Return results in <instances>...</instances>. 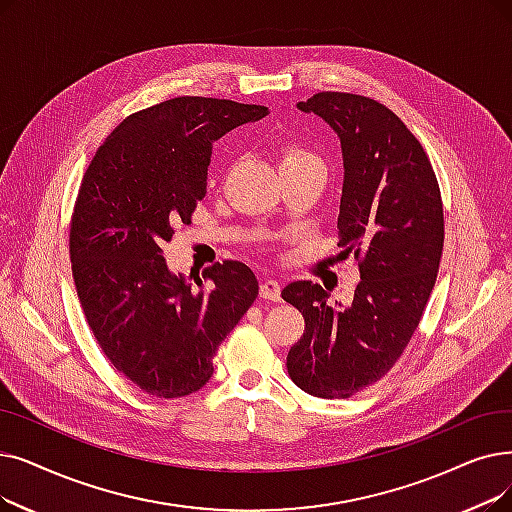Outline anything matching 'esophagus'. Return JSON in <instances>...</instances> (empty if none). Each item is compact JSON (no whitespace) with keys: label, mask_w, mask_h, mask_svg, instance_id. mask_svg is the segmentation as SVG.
<instances>
[{"label":"esophagus","mask_w":512,"mask_h":512,"mask_svg":"<svg viewBox=\"0 0 512 512\" xmlns=\"http://www.w3.org/2000/svg\"><path fill=\"white\" fill-rule=\"evenodd\" d=\"M280 282L278 280H274V278H268V280H263L261 282V286H259V293H261V297L263 299H268V301H280Z\"/></svg>","instance_id":"1"}]
</instances>
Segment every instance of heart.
Instances as JSON below:
<instances>
[{
    "label": "heart",
    "instance_id": "heart-1",
    "mask_svg": "<svg viewBox=\"0 0 512 512\" xmlns=\"http://www.w3.org/2000/svg\"><path fill=\"white\" fill-rule=\"evenodd\" d=\"M305 165H322L318 161L316 154H311L309 150L301 146H284L280 154V169H295V167H305Z\"/></svg>",
    "mask_w": 512,
    "mask_h": 512
}]
</instances>
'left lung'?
Masks as SVG:
<instances>
[{"label":"left lung","instance_id":"8db88e82","mask_svg":"<svg viewBox=\"0 0 512 512\" xmlns=\"http://www.w3.org/2000/svg\"><path fill=\"white\" fill-rule=\"evenodd\" d=\"M341 140L339 247L360 263L347 307L328 305L311 280L284 286L305 318L286 355L293 383L309 395L345 399L381 381L410 343L427 307L443 251V205L425 148L381 102L320 92L297 104Z\"/></svg>","mask_w":512,"mask_h":512}]
</instances>
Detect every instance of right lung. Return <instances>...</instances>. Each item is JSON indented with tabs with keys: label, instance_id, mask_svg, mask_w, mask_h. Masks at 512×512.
<instances>
[{
	"label": "right lung",
	"instance_id": "right-lung-1",
	"mask_svg": "<svg viewBox=\"0 0 512 512\" xmlns=\"http://www.w3.org/2000/svg\"><path fill=\"white\" fill-rule=\"evenodd\" d=\"M268 108L180 96L129 115L87 167L71 219V263L83 314L125 379L173 399L205 387L213 355L259 295L240 261L188 282L163 242L207 194L213 142Z\"/></svg>",
	"mask_w": 512,
	"mask_h": 512
}]
</instances>
